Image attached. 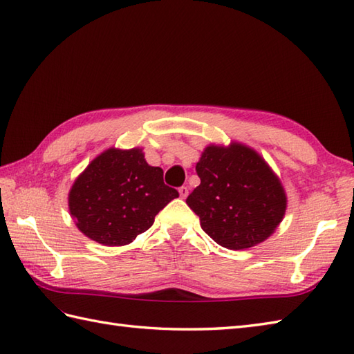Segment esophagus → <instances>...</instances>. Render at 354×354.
<instances>
[{
    "instance_id": "esophagus-1",
    "label": "esophagus",
    "mask_w": 354,
    "mask_h": 354,
    "mask_svg": "<svg viewBox=\"0 0 354 354\" xmlns=\"http://www.w3.org/2000/svg\"><path fill=\"white\" fill-rule=\"evenodd\" d=\"M179 194H180V197H183V199H185V197L188 196V187H185V185H183L179 188Z\"/></svg>"
}]
</instances>
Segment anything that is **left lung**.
Listing matches in <instances>:
<instances>
[{
	"mask_svg": "<svg viewBox=\"0 0 354 354\" xmlns=\"http://www.w3.org/2000/svg\"><path fill=\"white\" fill-rule=\"evenodd\" d=\"M201 185L187 205L217 244L249 249L276 231L286 209L281 180L266 160L241 143L209 145L196 164Z\"/></svg>",
	"mask_w": 354,
	"mask_h": 354,
	"instance_id": "left-lung-1",
	"label": "left lung"
}]
</instances>
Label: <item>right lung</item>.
<instances>
[{"instance_id":"1","label":"right lung","mask_w":354,"mask_h":354,"mask_svg":"<svg viewBox=\"0 0 354 354\" xmlns=\"http://www.w3.org/2000/svg\"><path fill=\"white\" fill-rule=\"evenodd\" d=\"M179 193L162 180L138 147L111 149L88 164L69 192V211L90 240L125 245L147 231L155 216Z\"/></svg>"}]
</instances>
